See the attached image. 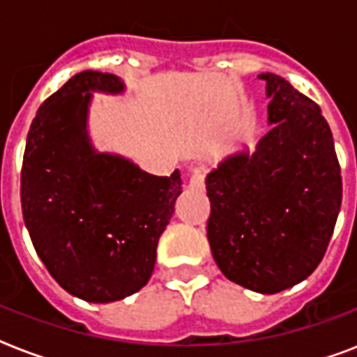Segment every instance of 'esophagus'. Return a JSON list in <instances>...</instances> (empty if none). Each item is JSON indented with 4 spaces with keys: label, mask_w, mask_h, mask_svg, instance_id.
<instances>
[{
    "label": "esophagus",
    "mask_w": 357,
    "mask_h": 357,
    "mask_svg": "<svg viewBox=\"0 0 357 357\" xmlns=\"http://www.w3.org/2000/svg\"><path fill=\"white\" fill-rule=\"evenodd\" d=\"M206 187V176L202 170H192L189 178V189L192 190H202Z\"/></svg>",
    "instance_id": "esophagus-1"
}]
</instances>
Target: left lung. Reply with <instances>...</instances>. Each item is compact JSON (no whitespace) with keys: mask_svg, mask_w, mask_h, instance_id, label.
I'll return each instance as SVG.
<instances>
[{"mask_svg":"<svg viewBox=\"0 0 357 357\" xmlns=\"http://www.w3.org/2000/svg\"><path fill=\"white\" fill-rule=\"evenodd\" d=\"M266 81L274 128L206 179L207 238L218 268L255 293L296 285L326 254L343 179L330 126L313 100L276 74Z\"/></svg>","mask_w":357,"mask_h":357,"instance_id":"left-lung-1","label":"left lung"}]
</instances>
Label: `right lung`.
I'll return each mask as SVG.
<instances>
[{"label":"right lung","instance_id":"right-lung-1","mask_svg":"<svg viewBox=\"0 0 357 357\" xmlns=\"http://www.w3.org/2000/svg\"><path fill=\"white\" fill-rule=\"evenodd\" d=\"M92 91L116 94L123 85L116 75L85 70L38 107L25 142L20 198L33 246L53 280L77 298L107 304L150 280L181 178L178 170L151 176L92 150Z\"/></svg>","mask_w":357,"mask_h":357}]
</instances>
